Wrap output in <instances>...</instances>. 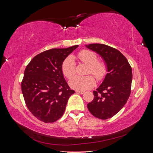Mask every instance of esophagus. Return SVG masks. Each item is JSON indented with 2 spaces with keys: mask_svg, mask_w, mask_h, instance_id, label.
Instances as JSON below:
<instances>
[{
  "mask_svg": "<svg viewBox=\"0 0 153 153\" xmlns=\"http://www.w3.org/2000/svg\"><path fill=\"white\" fill-rule=\"evenodd\" d=\"M76 93H78V94H83L85 92L84 91H76Z\"/></svg>",
  "mask_w": 153,
  "mask_h": 153,
  "instance_id": "esophagus-1",
  "label": "esophagus"
}]
</instances>
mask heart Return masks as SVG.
Returning a JSON list of instances; mask_svg holds the SVG:
<instances>
[{
  "label": "heart",
  "mask_w": 153,
  "mask_h": 153,
  "mask_svg": "<svg viewBox=\"0 0 153 153\" xmlns=\"http://www.w3.org/2000/svg\"><path fill=\"white\" fill-rule=\"evenodd\" d=\"M78 57L83 63L88 66L87 74H92L98 80L102 79L104 77L106 73V66L103 62H97L98 57L94 52L89 50H82L78 54ZM75 58L72 55H69L62 62V73L64 76L69 78L75 75ZM69 84L72 89L85 91L91 89L94 85L95 80L91 75L75 76L69 80Z\"/></svg>",
  "instance_id": "1"
}]
</instances>
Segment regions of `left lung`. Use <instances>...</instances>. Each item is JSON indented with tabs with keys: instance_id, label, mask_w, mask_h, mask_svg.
I'll use <instances>...</instances> for the list:
<instances>
[{
	"instance_id": "8db88e82",
	"label": "left lung",
	"mask_w": 153,
	"mask_h": 153,
	"mask_svg": "<svg viewBox=\"0 0 153 153\" xmlns=\"http://www.w3.org/2000/svg\"><path fill=\"white\" fill-rule=\"evenodd\" d=\"M103 59L107 73L101 84L93 91L94 100L87 104L92 115L101 119L111 118L126 103L131 93L132 69L119 50L104 44L85 45Z\"/></svg>"
}]
</instances>
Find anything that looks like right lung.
Segmentation results:
<instances>
[{"label":"right lung","mask_w":153,"mask_h":153,"mask_svg":"<svg viewBox=\"0 0 153 153\" xmlns=\"http://www.w3.org/2000/svg\"><path fill=\"white\" fill-rule=\"evenodd\" d=\"M78 47L46 50L36 55L25 69L22 94L30 112L41 121L53 123L61 118L75 93L64 77L62 64Z\"/></svg>","instance_id":"1"}]
</instances>
